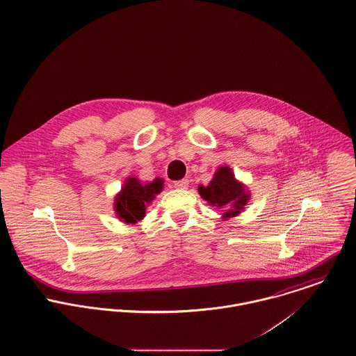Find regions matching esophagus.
Segmentation results:
<instances>
[{"mask_svg":"<svg viewBox=\"0 0 356 356\" xmlns=\"http://www.w3.org/2000/svg\"><path fill=\"white\" fill-rule=\"evenodd\" d=\"M173 187H175V188H180V190H186V188L188 187V180H187V179H183V180L175 181V183H173Z\"/></svg>","mask_w":356,"mask_h":356,"instance_id":"esophagus-1","label":"esophagus"}]
</instances>
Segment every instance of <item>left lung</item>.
Listing matches in <instances>:
<instances>
[{"instance_id": "obj_1", "label": "left lung", "mask_w": 356, "mask_h": 356, "mask_svg": "<svg viewBox=\"0 0 356 356\" xmlns=\"http://www.w3.org/2000/svg\"><path fill=\"white\" fill-rule=\"evenodd\" d=\"M198 191L211 205L217 208L225 207V217L236 216L249 200V194L245 191V187L235 180L231 169L227 166L220 168L209 186H200Z\"/></svg>"}]
</instances>
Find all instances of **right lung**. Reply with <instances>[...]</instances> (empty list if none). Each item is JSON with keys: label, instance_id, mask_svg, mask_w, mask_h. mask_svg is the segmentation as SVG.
I'll list each match as a JSON object with an SVG mask.
<instances>
[{"label": "right lung", "instance_id": "add662e5", "mask_svg": "<svg viewBox=\"0 0 356 356\" xmlns=\"http://www.w3.org/2000/svg\"><path fill=\"white\" fill-rule=\"evenodd\" d=\"M162 180L155 179L152 183L142 184L138 179L129 177L115 198V212L127 222H136L145 216V205L162 191Z\"/></svg>", "mask_w": 356, "mask_h": 356}]
</instances>
